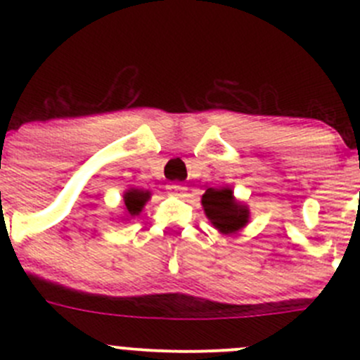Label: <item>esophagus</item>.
Masks as SVG:
<instances>
[{"instance_id": "34e87169", "label": "esophagus", "mask_w": 360, "mask_h": 360, "mask_svg": "<svg viewBox=\"0 0 360 360\" xmlns=\"http://www.w3.org/2000/svg\"><path fill=\"white\" fill-rule=\"evenodd\" d=\"M167 193L172 195V197H177V198H184L188 195V188L184 186V184L172 183L167 186Z\"/></svg>"}]
</instances>
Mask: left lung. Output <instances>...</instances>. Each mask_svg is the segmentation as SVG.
<instances>
[{
  "instance_id": "1",
  "label": "left lung",
  "mask_w": 360,
  "mask_h": 360,
  "mask_svg": "<svg viewBox=\"0 0 360 360\" xmlns=\"http://www.w3.org/2000/svg\"><path fill=\"white\" fill-rule=\"evenodd\" d=\"M202 207L207 219L223 235H233L248 226L250 210L244 202L237 200L228 186L209 188L202 195Z\"/></svg>"
}]
</instances>
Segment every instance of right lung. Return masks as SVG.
Instances as JSON below:
<instances>
[{
    "label": "right lung",
    "mask_w": 360,
    "mask_h": 360,
    "mask_svg": "<svg viewBox=\"0 0 360 360\" xmlns=\"http://www.w3.org/2000/svg\"><path fill=\"white\" fill-rule=\"evenodd\" d=\"M151 198V191L139 190V188H129L123 193V221H129L132 217L139 216L143 212V207Z\"/></svg>",
    "instance_id": "right-lung-1"
}]
</instances>
